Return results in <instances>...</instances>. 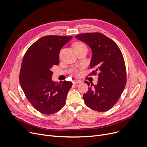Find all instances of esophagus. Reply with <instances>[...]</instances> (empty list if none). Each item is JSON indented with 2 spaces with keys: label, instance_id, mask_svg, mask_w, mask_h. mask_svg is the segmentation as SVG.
<instances>
[{
  "label": "esophagus",
  "instance_id": "obj_1",
  "mask_svg": "<svg viewBox=\"0 0 147 147\" xmlns=\"http://www.w3.org/2000/svg\"><path fill=\"white\" fill-rule=\"evenodd\" d=\"M81 83V81L78 80H75L73 81V84H78V83Z\"/></svg>",
  "mask_w": 147,
  "mask_h": 147
}]
</instances>
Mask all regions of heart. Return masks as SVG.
I'll use <instances>...</instances> for the list:
<instances>
[{"label": "heart", "mask_w": 147, "mask_h": 147, "mask_svg": "<svg viewBox=\"0 0 147 147\" xmlns=\"http://www.w3.org/2000/svg\"><path fill=\"white\" fill-rule=\"evenodd\" d=\"M83 46H85V45H84L83 43H81V42H78V43H76L74 45V49H77V48H80V47H83ZM83 68L82 66H80L79 68H78L76 69V70L75 71V74H79V71L80 69H82Z\"/></svg>", "instance_id": "1"}]
</instances>
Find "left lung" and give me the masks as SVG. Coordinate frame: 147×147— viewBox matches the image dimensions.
Masks as SVG:
<instances>
[{"label": "left lung", "mask_w": 147, "mask_h": 147, "mask_svg": "<svg viewBox=\"0 0 147 147\" xmlns=\"http://www.w3.org/2000/svg\"><path fill=\"white\" fill-rule=\"evenodd\" d=\"M76 38L89 46L92 53L90 66L96 68L94 73L99 72L95 85L85 82L89 88L83 95L84 102L90 109L99 112L109 110L117 102L126 83L121 52L116 43L101 33L80 34Z\"/></svg>", "instance_id": "1"}]
</instances>
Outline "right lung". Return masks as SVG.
<instances>
[{"label":"right lung","instance_id":"1","mask_svg":"<svg viewBox=\"0 0 147 147\" xmlns=\"http://www.w3.org/2000/svg\"><path fill=\"white\" fill-rule=\"evenodd\" d=\"M73 36H46L30 46L23 58L20 83L29 102L44 114L59 111L72 83L53 82L51 68L59 64V51Z\"/></svg>","mask_w":147,"mask_h":147}]
</instances>
